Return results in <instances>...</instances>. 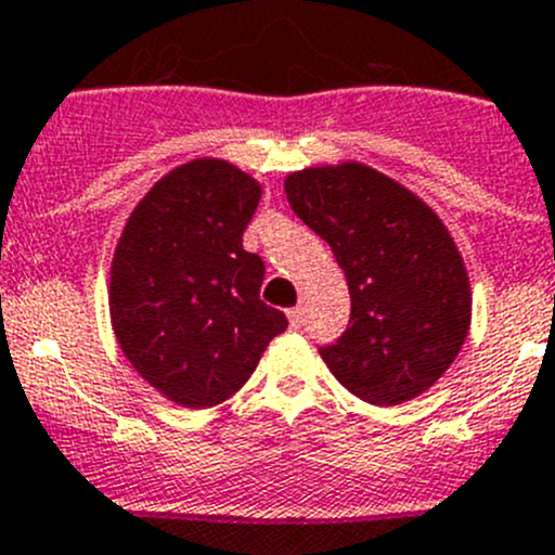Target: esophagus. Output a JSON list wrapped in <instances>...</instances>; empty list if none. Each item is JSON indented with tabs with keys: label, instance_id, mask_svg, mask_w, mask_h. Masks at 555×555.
<instances>
[{
	"label": "esophagus",
	"instance_id": "esophagus-1",
	"mask_svg": "<svg viewBox=\"0 0 555 555\" xmlns=\"http://www.w3.org/2000/svg\"><path fill=\"white\" fill-rule=\"evenodd\" d=\"M288 324H292L294 330H299V326H302V308L288 310Z\"/></svg>",
	"mask_w": 555,
	"mask_h": 555
}]
</instances>
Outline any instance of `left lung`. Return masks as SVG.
<instances>
[{"label":"left lung","instance_id":"obj_1","mask_svg":"<svg viewBox=\"0 0 555 555\" xmlns=\"http://www.w3.org/2000/svg\"><path fill=\"white\" fill-rule=\"evenodd\" d=\"M286 195L346 272L348 330L319 348L332 376L373 405L433 387L472 321L466 267L439 215L360 163L292 173Z\"/></svg>","mask_w":555,"mask_h":555}]
</instances>
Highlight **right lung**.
Instances as JSON below:
<instances>
[{
  "instance_id": "1",
  "label": "right lung",
  "mask_w": 555,
  "mask_h": 555,
  "mask_svg": "<svg viewBox=\"0 0 555 555\" xmlns=\"http://www.w3.org/2000/svg\"><path fill=\"white\" fill-rule=\"evenodd\" d=\"M261 184L225 160L184 163L139 202L111 263V324L130 365L184 409L223 403L288 326L242 247Z\"/></svg>"
}]
</instances>
